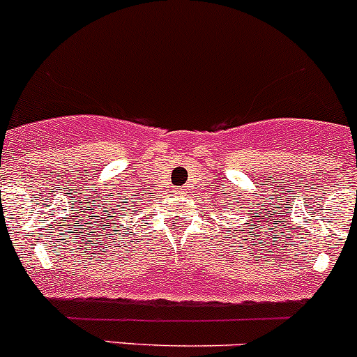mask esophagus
Masks as SVG:
<instances>
[{
    "label": "esophagus",
    "mask_w": 357,
    "mask_h": 357,
    "mask_svg": "<svg viewBox=\"0 0 357 357\" xmlns=\"http://www.w3.org/2000/svg\"><path fill=\"white\" fill-rule=\"evenodd\" d=\"M185 192H188V189L185 188H175V195L182 196V195H185Z\"/></svg>",
    "instance_id": "1"
}]
</instances>
